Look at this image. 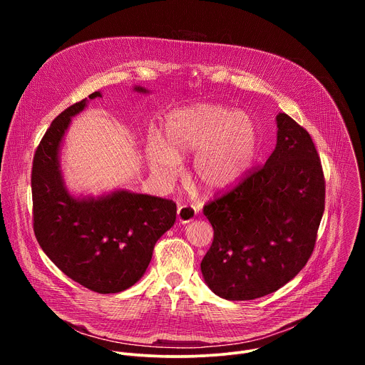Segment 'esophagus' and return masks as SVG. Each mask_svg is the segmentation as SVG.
Here are the masks:
<instances>
[{
    "instance_id": "obj_1",
    "label": "esophagus",
    "mask_w": 365,
    "mask_h": 365,
    "mask_svg": "<svg viewBox=\"0 0 365 365\" xmlns=\"http://www.w3.org/2000/svg\"><path fill=\"white\" fill-rule=\"evenodd\" d=\"M196 217V210L193 206L190 205H183L180 206L178 210V220L182 222V224H189L195 220Z\"/></svg>"
}]
</instances>
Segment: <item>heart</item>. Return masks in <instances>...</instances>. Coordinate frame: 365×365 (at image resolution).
I'll use <instances>...</instances> for the list:
<instances>
[{"label":"heart","mask_w":365,"mask_h":365,"mask_svg":"<svg viewBox=\"0 0 365 365\" xmlns=\"http://www.w3.org/2000/svg\"><path fill=\"white\" fill-rule=\"evenodd\" d=\"M258 150L259 131L251 115L202 102L172 111L163 123V138H148L145 158L154 175L172 179L179 160L196 150L190 169L193 183L218 193L250 173Z\"/></svg>","instance_id":"obj_1"}]
</instances>
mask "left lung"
Returning a JSON list of instances; mask_svg holds the SVG:
<instances>
[{"label": "left lung", "mask_w": 365, "mask_h": 365, "mask_svg": "<svg viewBox=\"0 0 365 365\" xmlns=\"http://www.w3.org/2000/svg\"><path fill=\"white\" fill-rule=\"evenodd\" d=\"M277 143L266 165L203 214L214 241L200 270L215 294L252 300L290 282L315 248L325 210V179L309 133L287 114L276 117Z\"/></svg>", "instance_id": "obj_1"}]
</instances>
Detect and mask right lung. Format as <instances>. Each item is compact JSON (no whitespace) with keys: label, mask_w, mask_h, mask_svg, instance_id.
Masks as SVG:
<instances>
[{"label":"right lung","mask_w":365,"mask_h":365,"mask_svg":"<svg viewBox=\"0 0 365 365\" xmlns=\"http://www.w3.org/2000/svg\"><path fill=\"white\" fill-rule=\"evenodd\" d=\"M134 91L147 93L141 86ZM102 96L99 91L89 99ZM88 98L59 114L43 135L33 160V227L46 255L68 277L96 293H118L145 273L158 240L176 221L169 199L117 189L75 196L63 180L61 147L72 117Z\"/></svg>","instance_id":"obj_1"}]
</instances>
